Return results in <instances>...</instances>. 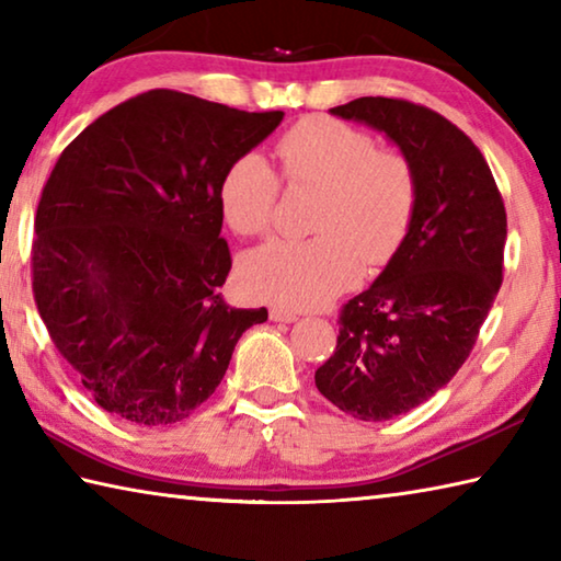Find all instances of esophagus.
Listing matches in <instances>:
<instances>
[{"label": "esophagus", "mask_w": 561, "mask_h": 561, "mask_svg": "<svg viewBox=\"0 0 561 561\" xmlns=\"http://www.w3.org/2000/svg\"><path fill=\"white\" fill-rule=\"evenodd\" d=\"M270 319L272 321H284V324H291V321H297V311L291 309H284V307H272L270 309Z\"/></svg>", "instance_id": "obj_1"}]
</instances>
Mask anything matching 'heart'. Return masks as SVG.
I'll return each instance as SVG.
<instances>
[{
  "label": "heart",
  "mask_w": 561,
  "mask_h": 561,
  "mask_svg": "<svg viewBox=\"0 0 561 561\" xmlns=\"http://www.w3.org/2000/svg\"><path fill=\"white\" fill-rule=\"evenodd\" d=\"M289 187H314L309 240H272L247 254L242 282L254 297L309 309L329 301L368 267L388 262L413 222L417 180L408 158L376 148L374 138L334 118H307L277 140ZM279 180L260 156L225 170L220 207L237 234H264L272 225Z\"/></svg>",
  "instance_id": "b5f03b06"
}]
</instances>
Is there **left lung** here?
Masks as SVG:
<instances>
[{"label":"left lung","instance_id":"obj_1","mask_svg":"<svg viewBox=\"0 0 561 561\" xmlns=\"http://www.w3.org/2000/svg\"><path fill=\"white\" fill-rule=\"evenodd\" d=\"M398 146L417 201L386 270L339 317L321 396L358 421H391L458 374L502 284L507 213L485 158L448 118L411 101L364 96L331 108Z\"/></svg>","mask_w":561,"mask_h":561}]
</instances>
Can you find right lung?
I'll return each mask as SVG.
<instances>
[{
	"instance_id": "right-lung-1",
	"label": "right lung",
	"mask_w": 561,
	"mask_h": 561,
	"mask_svg": "<svg viewBox=\"0 0 561 561\" xmlns=\"http://www.w3.org/2000/svg\"><path fill=\"white\" fill-rule=\"evenodd\" d=\"M282 111L247 113L156 89L118 103L56 160L34 220L32 287L54 346L103 411L187 417L267 309L222 299L220 183Z\"/></svg>"
}]
</instances>
